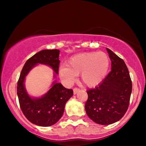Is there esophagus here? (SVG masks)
<instances>
[{"label": "esophagus", "instance_id": "obj_1", "mask_svg": "<svg viewBox=\"0 0 146 146\" xmlns=\"http://www.w3.org/2000/svg\"><path fill=\"white\" fill-rule=\"evenodd\" d=\"M80 91V89L78 88H74L73 90V92H74V94H76L78 93V92Z\"/></svg>", "mask_w": 146, "mask_h": 146}]
</instances>
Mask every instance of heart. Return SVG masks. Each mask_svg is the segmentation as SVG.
<instances>
[{"label": "heart", "mask_w": 146, "mask_h": 146, "mask_svg": "<svg viewBox=\"0 0 146 146\" xmlns=\"http://www.w3.org/2000/svg\"><path fill=\"white\" fill-rule=\"evenodd\" d=\"M110 63L108 55L102 52L80 53L68 60L67 66H60L59 75L64 83L70 85L76 76L80 74L81 80L86 85L94 87L106 76Z\"/></svg>", "instance_id": "obj_1"}]
</instances>
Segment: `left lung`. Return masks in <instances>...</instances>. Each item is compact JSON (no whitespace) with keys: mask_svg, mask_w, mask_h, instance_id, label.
<instances>
[{"mask_svg":"<svg viewBox=\"0 0 146 146\" xmlns=\"http://www.w3.org/2000/svg\"><path fill=\"white\" fill-rule=\"evenodd\" d=\"M111 60V71L95 88L86 91L88 116L96 123L109 125L119 121L129 104L132 84L124 61L106 48Z\"/></svg>","mask_w":146,"mask_h":146,"instance_id":"obj_1","label":"left lung"}]
</instances>
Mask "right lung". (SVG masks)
<instances>
[{
    "label": "right lung",
    "instance_id": "1",
    "mask_svg": "<svg viewBox=\"0 0 146 146\" xmlns=\"http://www.w3.org/2000/svg\"><path fill=\"white\" fill-rule=\"evenodd\" d=\"M60 50H43L35 54L26 62L17 83V95L23 114L34 124L48 127L55 124L62 116L66 103L73 96V90L67 89L56 80L51 88L40 98H32L25 86V78L38 64L52 68L54 77L58 74Z\"/></svg>",
    "mask_w": 146,
    "mask_h": 146
}]
</instances>
